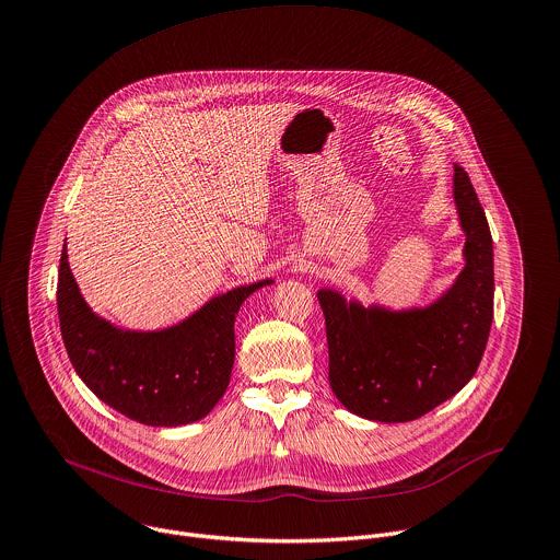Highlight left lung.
Masks as SVG:
<instances>
[{
    "label": "left lung",
    "instance_id": "1",
    "mask_svg": "<svg viewBox=\"0 0 560 560\" xmlns=\"http://www.w3.org/2000/svg\"><path fill=\"white\" fill-rule=\"evenodd\" d=\"M464 268L433 303L389 307L316 292L329 347V385L353 416L398 424L462 392L481 362L494 299L492 237L468 173L453 166Z\"/></svg>",
    "mask_w": 560,
    "mask_h": 560
}]
</instances>
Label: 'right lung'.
Instances as JSON below:
<instances>
[{"instance_id":"1","label":"right lung","mask_w":560,"mask_h":560,"mask_svg":"<svg viewBox=\"0 0 560 560\" xmlns=\"http://www.w3.org/2000/svg\"><path fill=\"white\" fill-rule=\"evenodd\" d=\"M270 283L264 279L215 294L162 329H127L88 305L63 246L57 285L61 336L79 378L98 400L147 427H184L207 418L229 389L237 312Z\"/></svg>"}]
</instances>
